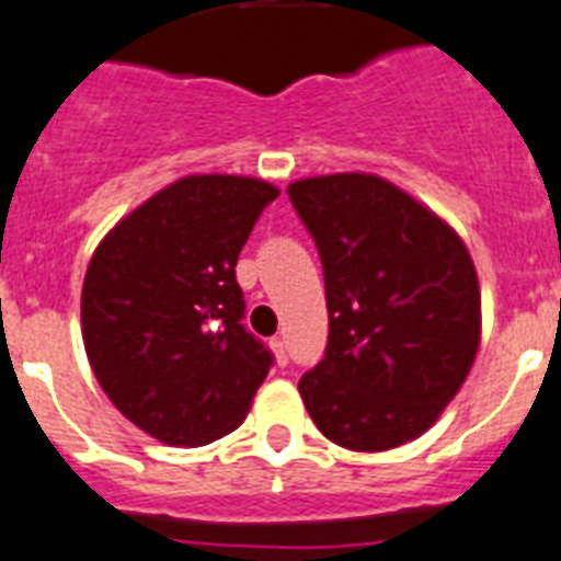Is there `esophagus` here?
Segmentation results:
<instances>
[{"mask_svg":"<svg viewBox=\"0 0 561 561\" xmlns=\"http://www.w3.org/2000/svg\"><path fill=\"white\" fill-rule=\"evenodd\" d=\"M271 347H273V356H276V365L285 368V365H288V345H285V339H273Z\"/></svg>","mask_w":561,"mask_h":561,"instance_id":"esophagus-1","label":"esophagus"}]
</instances>
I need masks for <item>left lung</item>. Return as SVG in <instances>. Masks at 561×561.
<instances>
[{"label":"left lung","instance_id":"left-lung-1","mask_svg":"<svg viewBox=\"0 0 561 561\" xmlns=\"http://www.w3.org/2000/svg\"><path fill=\"white\" fill-rule=\"evenodd\" d=\"M319 248L328 347L299 379L310 419L347 450L416 439L477 359L482 302L473 259L448 222L374 173L290 182Z\"/></svg>","mask_w":561,"mask_h":561}]
</instances>
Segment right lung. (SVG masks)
<instances>
[{
	"instance_id": "obj_1",
	"label": "right lung",
	"mask_w": 561,
	"mask_h": 561,
	"mask_svg": "<svg viewBox=\"0 0 561 561\" xmlns=\"http://www.w3.org/2000/svg\"><path fill=\"white\" fill-rule=\"evenodd\" d=\"M279 187L176 179L93 251L82 339L99 385L153 439L196 448L244 422L273 356L244 331L237 259Z\"/></svg>"
}]
</instances>
